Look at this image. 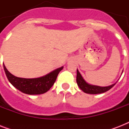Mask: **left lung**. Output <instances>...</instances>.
<instances>
[{"label":"left lung","instance_id":"left-lung-1","mask_svg":"<svg viewBox=\"0 0 129 129\" xmlns=\"http://www.w3.org/2000/svg\"><path fill=\"white\" fill-rule=\"evenodd\" d=\"M76 82L78 84V86L79 88H80L81 90H82L83 92L86 93V94H101V93H104L108 91L110 89L113 87L114 85L116 84V83H114L113 84L110 85L108 86H95V85H92L88 84L84 80V79L83 78L82 75L77 69V76H76Z\"/></svg>","mask_w":129,"mask_h":129}]
</instances>
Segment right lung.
Masks as SVG:
<instances>
[{
  "instance_id": "1",
  "label": "right lung",
  "mask_w": 129,
  "mask_h": 129,
  "mask_svg": "<svg viewBox=\"0 0 129 129\" xmlns=\"http://www.w3.org/2000/svg\"><path fill=\"white\" fill-rule=\"evenodd\" d=\"M3 67L9 82L17 90L30 95L44 94L47 92L54 84L57 75L63 68V66L61 67L40 78H22L11 74L6 68L5 64H3Z\"/></svg>"
}]
</instances>
